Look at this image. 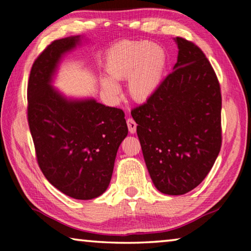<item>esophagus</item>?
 Masks as SVG:
<instances>
[{
	"mask_svg": "<svg viewBox=\"0 0 251 251\" xmlns=\"http://www.w3.org/2000/svg\"><path fill=\"white\" fill-rule=\"evenodd\" d=\"M127 126H128L129 133H131V134L136 133V128H137V124H136L133 118H128V120H127Z\"/></svg>",
	"mask_w": 251,
	"mask_h": 251,
	"instance_id": "esophagus-1",
	"label": "esophagus"
}]
</instances>
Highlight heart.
<instances>
[{
	"label": "heart",
	"instance_id": "1",
	"mask_svg": "<svg viewBox=\"0 0 251 251\" xmlns=\"http://www.w3.org/2000/svg\"><path fill=\"white\" fill-rule=\"evenodd\" d=\"M166 62L165 50L155 43L121 42L106 55L105 71L109 79L101 80V87L106 94L115 99L120 94L115 82L128 79L131 99L144 101L159 87Z\"/></svg>",
	"mask_w": 251,
	"mask_h": 251
}]
</instances>
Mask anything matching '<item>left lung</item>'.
<instances>
[{"mask_svg":"<svg viewBox=\"0 0 251 251\" xmlns=\"http://www.w3.org/2000/svg\"><path fill=\"white\" fill-rule=\"evenodd\" d=\"M177 63L145 104L131 110L157 189L184 195L205 179L222 147V93L202 50L176 37Z\"/></svg>","mask_w":251,"mask_h":251,"instance_id":"left-lung-1","label":"left lung"}]
</instances>
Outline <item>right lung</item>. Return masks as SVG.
I'll return each mask as SVG.
<instances>
[{"mask_svg":"<svg viewBox=\"0 0 251 251\" xmlns=\"http://www.w3.org/2000/svg\"><path fill=\"white\" fill-rule=\"evenodd\" d=\"M79 36L50 43L34 61L27 84V121L42 173L59 192L88 201L109 185L128 128L121 108L95 100H67L52 86L63 55Z\"/></svg>","mask_w":251,"mask_h":251,"instance_id":"right-lung-1","label":"right lung"}]
</instances>
